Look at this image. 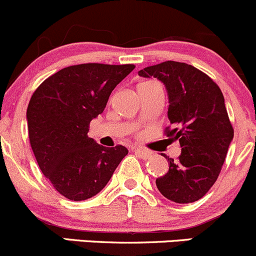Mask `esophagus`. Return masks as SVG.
<instances>
[{"label":"esophagus","mask_w":256,"mask_h":256,"mask_svg":"<svg viewBox=\"0 0 256 256\" xmlns=\"http://www.w3.org/2000/svg\"><path fill=\"white\" fill-rule=\"evenodd\" d=\"M133 149H134V152H136L139 158H142V159H150L152 155V152H148V150L143 149V148H140V146H134Z\"/></svg>","instance_id":"1"}]
</instances>
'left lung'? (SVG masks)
<instances>
[{
	"label": "left lung",
	"instance_id": "left-lung-1",
	"mask_svg": "<svg viewBox=\"0 0 256 256\" xmlns=\"http://www.w3.org/2000/svg\"><path fill=\"white\" fill-rule=\"evenodd\" d=\"M138 74L165 85L172 126L165 134L181 146L178 160L164 155L168 171L155 181L158 190L176 204L197 201L218 178L234 136L222 91L210 76L185 62L168 60Z\"/></svg>",
	"mask_w": 256,
	"mask_h": 256
}]
</instances>
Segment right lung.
Segmentation results:
<instances>
[{
  "mask_svg": "<svg viewBox=\"0 0 256 256\" xmlns=\"http://www.w3.org/2000/svg\"><path fill=\"white\" fill-rule=\"evenodd\" d=\"M133 64L72 65L44 80L27 108L32 150L42 172L71 201L98 194L128 149L106 148L88 138L90 122L104 112L116 86Z\"/></svg>",
  "mask_w": 256,
  "mask_h": 256,
  "instance_id": "obj_1",
  "label": "right lung"
}]
</instances>
